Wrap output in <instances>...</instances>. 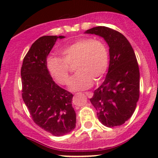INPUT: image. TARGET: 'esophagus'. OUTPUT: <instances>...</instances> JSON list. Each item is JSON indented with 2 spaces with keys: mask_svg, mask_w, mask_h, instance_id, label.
<instances>
[{
  "mask_svg": "<svg viewBox=\"0 0 158 158\" xmlns=\"http://www.w3.org/2000/svg\"><path fill=\"white\" fill-rule=\"evenodd\" d=\"M85 94L87 95V96L89 97V98H92V92H85Z\"/></svg>",
  "mask_w": 158,
  "mask_h": 158,
  "instance_id": "obj_1",
  "label": "esophagus"
}]
</instances>
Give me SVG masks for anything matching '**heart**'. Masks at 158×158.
I'll use <instances>...</instances> for the list:
<instances>
[{
    "instance_id": "heart-1",
    "label": "heart",
    "mask_w": 158,
    "mask_h": 158,
    "mask_svg": "<svg viewBox=\"0 0 158 158\" xmlns=\"http://www.w3.org/2000/svg\"><path fill=\"white\" fill-rule=\"evenodd\" d=\"M62 58L49 56L47 67L52 79L60 85H67L69 66L75 65L76 74L69 82L72 91L84 90L99 80L109 66V52L101 40L83 38L69 44L60 51Z\"/></svg>"
}]
</instances>
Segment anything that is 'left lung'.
Here are the masks:
<instances>
[{"label":"left lung","instance_id":"left-lung-1","mask_svg":"<svg viewBox=\"0 0 158 158\" xmlns=\"http://www.w3.org/2000/svg\"><path fill=\"white\" fill-rule=\"evenodd\" d=\"M101 36L109 47V66L103 83L90 98L98 120L105 126H120L136 109L139 98L140 73L134 49L119 32L96 27L85 32Z\"/></svg>","mask_w":158,"mask_h":158}]
</instances>
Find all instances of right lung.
<instances>
[{
    "label": "right lung",
    "mask_w": 158,
    "mask_h": 158,
    "mask_svg": "<svg viewBox=\"0 0 158 158\" xmlns=\"http://www.w3.org/2000/svg\"><path fill=\"white\" fill-rule=\"evenodd\" d=\"M63 36H44L25 56L21 67L22 98L33 122L54 136H63L76 128L73 95L55 83L47 60L56 41Z\"/></svg>",
    "instance_id": "right-lung-1"
}]
</instances>
